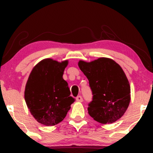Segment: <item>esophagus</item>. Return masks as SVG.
<instances>
[{
    "instance_id": "34e87169",
    "label": "esophagus",
    "mask_w": 153,
    "mask_h": 153,
    "mask_svg": "<svg viewBox=\"0 0 153 153\" xmlns=\"http://www.w3.org/2000/svg\"><path fill=\"white\" fill-rule=\"evenodd\" d=\"M76 100L77 102H83V98H82V97H81V95L77 96L76 98Z\"/></svg>"
}]
</instances>
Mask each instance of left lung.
<instances>
[{"label": "left lung", "instance_id": "left-lung-1", "mask_svg": "<svg viewBox=\"0 0 153 153\" xmlns=\"http://www.w3.org/2000/svg\"><path fill=\"white\" fill-rule=\"evenodd\" d=\"M79 67L88 79L93 94L88 107L90 116L102 124L116 122L130 102V86L123 69L106 58L91 62L80 60Z\"/></svg>", "mask_w": 153, "mask_h": 153}]
</instances>
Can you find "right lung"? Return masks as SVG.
<instances>
[{"instance_id":"add662e5","label":"right lung","mask_w":153,"mask_h":153,"mask_svg":"<svg viewBox=\"0 0 153 153\" xmlns=\"http://www.w3.org/2000/svg\"><path fill=\"white\" fill-rule=\"evenodd\" d=\"M68 63V60L58 62L51 58L42 60L27 81L24 93L27 106L37 122L46 126L61 122L75 101L62 79Z\"/></svg>"}]
</instances>
